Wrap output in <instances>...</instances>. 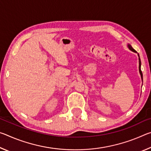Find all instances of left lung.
<instances>
[{
    "label": "left lung",
    "instance_id": "obj_1",
    "mask_svg": "<svg viewBox=\"0 0 151 151\" xmlns=\"http://www.w3.org/2000/svg\"><path fill=\"white\" fill-rule=\"evenodd\" d=\"M127 47L128 48H129V50H131V51H132V52H137L136 50H135L132 47V46L131 45L128 44L127 45ZM138 57H139V73H140V76H141V79H142V71H141V68H140V67H141V62H140V57H139V53H138Z\"/></svg>",
    "mask_w": 151,
    "mask_h": 151
}]
</instances>
